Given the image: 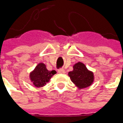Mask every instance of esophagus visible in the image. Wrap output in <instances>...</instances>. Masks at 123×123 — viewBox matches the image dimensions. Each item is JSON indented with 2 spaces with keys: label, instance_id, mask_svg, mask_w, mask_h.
Masks as SVG:
<instances>
[{
  "label": "esophagus",
  "instance_id": "1",
  "mask_svg": "<svg viewBox=\"0 0 123 123\" xmlns=\"http://www.w3.org/2000/svg\"><path fill=\"white\" fill-rule=\"evenodd\" d=\"M58 72H59V74H65V70H64V69H59V70H58Z\"/></svg>",
  "mask_w": 123,
  "mask_h": 123
}]
</instances>
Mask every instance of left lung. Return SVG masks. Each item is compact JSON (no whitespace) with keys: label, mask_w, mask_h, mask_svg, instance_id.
Masks as SVG:
<instances>
[{"label":"left lung","mask_w":123,"mask_h":123,"mask_svg":"<svg viewBox=\"0 0 123 123\" xmlns=\"http://www.w3.org/2000/svg\"><path fill=\"white\" fill-rule=\"evenodd\" d=\"M68 75L71 81L78 89L89 87L94 80V73L88 70L81 62H78L74 65L73 70L69 72Z\"/></svg>","instance_id":"8db88e82"}]
</instances>
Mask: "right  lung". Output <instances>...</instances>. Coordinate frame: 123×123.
I'll return each mask as SVG.
<instances>
[{
  "label": "right lung",
  "mask_w": 123,
  "mask_h": 123,
  "mask_svg": "<svg viewBox=\"0 0 123 123\" xmlns=\"http://www.w3.org/2000/svg\"><path fill=\"white\" fill-rule=\"evenodd\" d=\"M55 74V71H49L44 63L40 62L36 65L35 68L30 72L29 78L35 87H43L49 81L50 79Z\"/></svg>",
  "instance_id": "add662e5"
}]
</instances>
